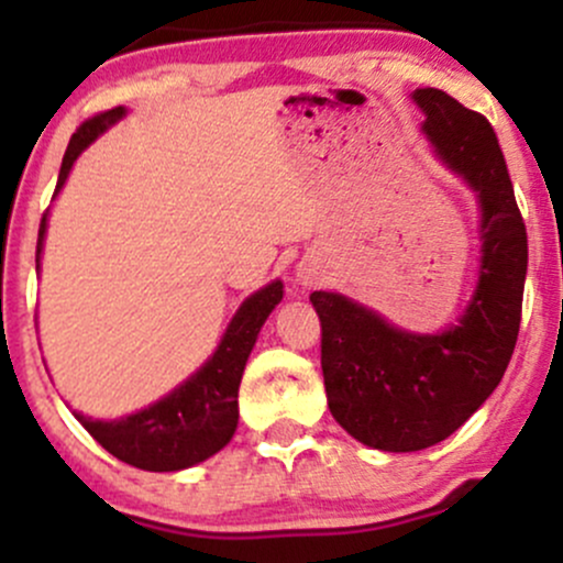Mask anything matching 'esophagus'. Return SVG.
I'll use <instances>...</instances> for the list:
<instances>
[{
	"instance_id": "obj_1",
	"label": "esophagus",
	"mask_w": 563,
	"mask_h": 563,
	"mask_svg": "<svg viewBox=\"0 0 563 563\" xmlns=\"http://www.w3.org/2000/svg\"><path fill=\"white\" fill-rule=\"evenodd\" d=\"M296 277H299L301 286H312V283L318 280V273H314L312 264H301V267H299V275H296Z\"/></svg>"
}]
</instances>
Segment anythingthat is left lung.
<instances>
[{"instance_id": "obj_1", "label": "left lung", "mask_w": 563, "mask_h": 563, "mask_svg": "<svg viewBox=\"0 0 563 563\" xmlns=\"http://www.w3.org/2000/svg\"><path fill=\"white\" fill-rule=\"evenodd\" d=\"M412 100L439 158L479 198L482 267L466 314L444 333L421 335L341 294L309 296L322 328L328 407L357 442L386 452L442 442L495 391L519 335L527 277V228L493 124L442 89H416Z\"/></svg>"}]
</instances>
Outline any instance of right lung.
Instances as JSON below:
<instances>
[{
	"label": "right lung",
	"instance_id": "add662e5",
	"mask_svg": "<svg viewBox=\"0 0 563 563\" xmlns=\"http://www.w3.org/2000/svg\"><path fill=\"white\" fill-rule=\"evenodd\" d=\"M124 115V108L97 113L95 119L84 121L68 142L63 156L60 177H57L55 196L66 183L70 166L79 158L84 147L97 134ZM44 230H47V214L38 224L36 241V269L42 256ZM283 299V283L275 280L254 296L243 301L238 314L232 318L222 344L211 354V360L192 373L183 386H177L156 405L119 421H92L76 412L79 423L102 444L111 455L129 466L142 471H179L190 468L206 461L230 442L238 429V386H241L245 360L256 344L264 320Z\"/></svg>",
	"mask_w": 563,
	"mask_h": 563
}]
</instances>
